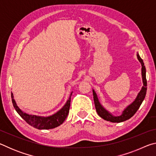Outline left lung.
<instances>
[{"instance_id": "left-lung-1", "label": "left lung", "mask_w": 156, "mask_h": 156, "mask_svg": "<svg viewBox=\"0 0 156 156\" xmlns=\"http://www.w3.org/2000/svg\"><path fill=\"white\" fill-rule=\"evenodd\" d=\"M137 58H138V60L140 61V62L141 63V65H142V83H143V86H142L140 91L138 93V96H137L135 100H134L131 104L129 105V106L126 107L125 109H124L122 113L120 115L114 116L110 112H108L107 109H105V108L102 107V105L100 104V102H99V100L98 98L97 94L93 89L94 100V104H95V107H96L97 113L102 118H103L104 120L110 121V122H121L126 120H129V118H131L132 116L135 114L137 111L138 110L140 107L142 102H143L147 93V79H146V68H145L143 60H142L140 56H139L138 53H137Z\"/></svg>"}]
</instances>
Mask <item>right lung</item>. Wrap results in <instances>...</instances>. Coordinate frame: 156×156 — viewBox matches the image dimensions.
<instances>
[{"label": "right lung", "instance_id": "1", "mask_svg": "<svg viewBox=\"0 0 156 156\" xmlns=\"http://www.w3.org/2000/svg\"><path fill=\"white\" fill-rule=\"evenodd\" d=\"M72 95V92L70 94V96L67 100V101L65 104L64 106L61 108L58 112L55 113L50 116L44 117V116H38L35 115H30L24 113L21 111L19 107L17 106L15 100L14 99V95L12 93V100L14 105L15 110L20 115V117L24 119L29 125L34 128L38 129H50L56 128L57 126L62 125L63 122L67 118L69 112L71 96Z\"/></svg>", "mask_w": 156, "mask_h": 156}]
</instances>
